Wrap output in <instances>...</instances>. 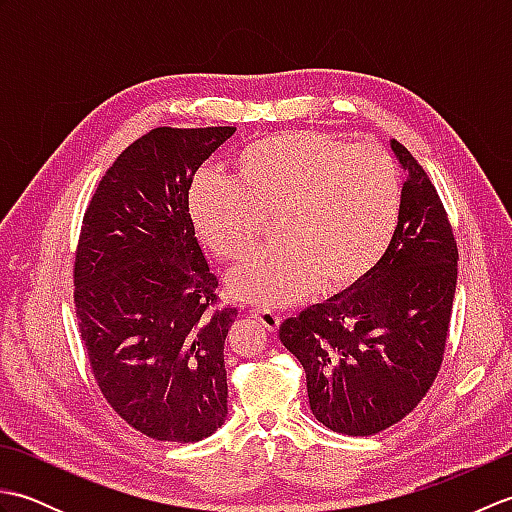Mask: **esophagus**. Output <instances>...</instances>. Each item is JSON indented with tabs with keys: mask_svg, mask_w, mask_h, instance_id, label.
Masks as SVG:
<instances>
[{
	"mask_svg": "<svg viewBox=\"0 0 512 512\" xmlns=\"http://www.w3.org/2000/svg\"><path fill=\"white\" fill-rule=\"evenodd\" d=\"M253 317H255L259 323H262L268 332H277L279 325H281V317H279V314H275L273 310L257 308V310H253Z\"/></svg>",
	"mask_w": 512,
	"mask_h": 512,
	"instance_id": "obj_1",
	"label": "esophagus"
}]
</instances>
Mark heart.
Masks as SVG:
<instances>
[{
	"label": "heart",
	"mask_w": 512,
	"mask_h": 512,
	"mask_svg": "<svg viewBox=\"0 0 512 512\" xmlns=\"http://www.w3.org/2000/svg\"><path fill=\"white\" fill-rule=\"evenodd\" d=\"M195 233L222 262H242L277 215L279 244L233 270L235 297L284 308L361 284L383 262L402 211L398 165L385 149L321 132H281L237 151L231 182L198 176Z\"/></svg>",
	"instance_id": "1"
}]
</instances>
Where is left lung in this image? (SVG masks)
<instances>
[{"mask_svg":"<svg viewBox=\"0 0 512 512\" xmlns=\"http://www.w3.org/2000/svg\"><path fill=\"white\" fill-rule=\"evenodd\" d=\"M400 224L383 262L361 284L286 319L279 339L308 380L314 418L343 436H374L427 394L442 365L458 246L449 217L407 147Z\"/></svg>","mask_w":512,"mask_h":512,"instance_id":"1","label":"left lung"}]
</instances>
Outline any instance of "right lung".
<instances>
[{
  "label": "right lung",
  "mask_w": 512,
  "mask_h": 512,
  "mask_svg": "<svg viewBox=\"0 0 512 512\" xmlns=\"http://www.w3.org/2000/svg\"><path fill=\"white\" fill-rule=\"evenodd\" d=\"M235 127H156L96 187L74 259L81 341L101 394L129 427L198 442L226 420L224 341L237 317L217 308V277L189 217L195 171Z\"/></svg>",
  "instance_id": "right-lung-1"
}]
</instances>
